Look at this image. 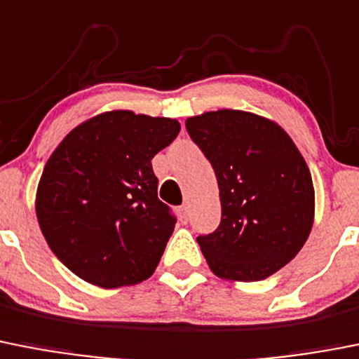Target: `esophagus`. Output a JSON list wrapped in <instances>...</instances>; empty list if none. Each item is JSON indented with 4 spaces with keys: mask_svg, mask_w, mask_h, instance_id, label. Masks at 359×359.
I'll return each instance as SVG.
<instances>
[{
    "mask_svg": "<svg viewBox=\"0 0 359 359\" xmlns=\"http://www.w3.org/2000/svg\"><path fill=\"white\" fill-rule=\"evenodd\" d=\"M177 215H180V220H182L183 224H187V222H189V206H180V208H177Z\"/></svg>",
    "mask_w": 359,
    "mask_h": 359,
    "instance_id": "esophagus-1",
    "label": "esophagus"
}]
</instances>
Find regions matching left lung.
<instances>
[{
    "label": "left lung",
    "instance_id": "1",
    "mask_svg": "<svg viewBox=\"0 0 359 359\" xmlns=\"http://www.w3.org/2000/svg\"><path fill=\"white\" fill-rule=\"evenodd\" d=\"M185 126L219 183V228L197 236L210 269L228 281L269 278L295 258L313 226V182L301 151L278 123L251 111H206Z\"/></svg>",
    "mask_w": 359,
    "mask_h": 359
}]
</instances>
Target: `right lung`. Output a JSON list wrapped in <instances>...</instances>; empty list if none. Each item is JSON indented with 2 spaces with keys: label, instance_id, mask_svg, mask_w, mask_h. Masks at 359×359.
I'll use <instances>...</instances> for the list:
<instances>
[{
  "label": "right lung",
  "instance_id": "right-lung-1",
  "mask_svg": "<svg viewBox=\"0 0 359 359\" xmlns=\"http://www.w3.org/2000/svg\"><path fill=\"white\" fill-rule=\"evenodd\" d=\"M180 123L111 110L78 124L49 156L35 197L49 249L101 288L139 285L158 267L176 219L158 199L153 160Z\"/></svg>",
  "mask_w": 359,
  "mask_h": 359
}]
</instances>
